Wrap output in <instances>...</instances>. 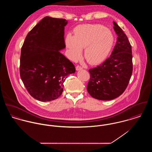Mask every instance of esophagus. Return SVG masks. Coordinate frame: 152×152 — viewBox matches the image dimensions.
Wrapping results in <instances>:
<instances>
[{
	"mask_svg": "<svg viewBox=\"0 0 152 152\" xmlns=\"http://www.w3.org/2000/svg\"><path fill=\"white\" fill-rule=\"evenodd\" d=\"M75 68H76V70H77V71H79V70L83 69V67H81V66H80V65H77Z\"/></svg>",
	"mask_w": 152,
	"mask_h": 152,
	"instance_id": "esophagus-1",
	"label": "esophagus"
}]
</instances>
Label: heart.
<instances>
[{
	"label": "heart",
	"mask_w": 152,
	"mask_h": 152,
	"mask_svg": "<svg viewBox=\"0 0 152 152\" xmlns=\"http://www.w3.org/2000/svg\"><path fill=\"white\" fill-rule=\"evenodd\" d=\"M74 36L66 35L65 43L70 58L75 61L82 55L85 48L84 57L92 64L103 62L110 54L115 42L112 32L98 24H86L77 26Z\"/></svg>",
	"instance_id": "b5f03b06"
}]
</instances>
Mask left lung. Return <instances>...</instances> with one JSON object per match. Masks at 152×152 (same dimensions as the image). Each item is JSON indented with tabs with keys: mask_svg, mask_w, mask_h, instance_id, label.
Here are the masks:
<instances>
[{
	"mask_svg": "<svg viewBox=\"0 0 152 152\" xmlns=\"http://www.w3.org/2000/svg\"><path fill=\"white\" fill-rule=\"evenodd\" d=\"M113 23L118 38L110 56L102 64L89 69L87 91L92 97L99 100H111L122 95L132 74L130 42L122 29L115 22Z\"/></svg>",
	"mask_w": 152,
	"mask_h": 152,
	"instance_id": "8db88e82",
	"label": "left lung"
}]
</instances>
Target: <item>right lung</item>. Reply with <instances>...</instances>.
<instances>
[{
  "label": "right lung",
  "instance_id": "obj_1",
  "mask_svg": "<svg viewBox=\"0 0 152 152\" xmlns=\"http://www.w3.org/2000/svg\"><path fill=\"white\" fill-rule=\"evenodd\" d=\"M64 19L46 16L27 34L22 45L20 75L30 95L51 101L62 94L64 82L75 72L74 65L60 53L65 47Z\"/></svg>",
  "mask_w": 152,
  "mask_h": 152
}]
</instances>
